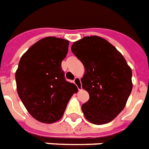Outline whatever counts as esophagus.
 <instances>
[{"label":"esophagus","instance_id":"obj_1","mask_svg":"<svg viewBox=\"0 0 149 149\" xmlns=\"http://www.w3.org/2000/svg\"><path fill=\"white\" fill-rule=\"evenodd\" d=\"M74 84L75 85L77 86V88H78V90L79 91H80L81 90V83H80V79H79V77H76L74 79Z\"/></svg>","mask_w":149,"mask_h":149}]
</instances>
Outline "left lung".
<instances>
[{"instance_id":"1","label":"left lung","mask_w":149,"mask_h":149,"mask_svg":"<svg viewBox=\"0 0 149 149\" xmlns=\"http://www.w3.org/2000/svg\"><path fill=\"white\" fill-rule=\"evenodd\" d=\"M72 53L84 65L82 88L89 100L81 106L89 122L102 125L111 122L124 109L132 91V71L122 54L97 36L74 42Z\"/></svg>"}]
</instances>
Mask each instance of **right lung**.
Segmentation results:
<instances>
[{"label":"right lung","instance_id":"right-lung-1","mask_svg":"<svg viewBox=\"0 0 149 149\" xmlns=\"http://www.w3.org/2000/svg\"><path fill=\"white\" fill-rule=\"evenodd\" d=\"M70 41L54 37L40 40L23 54L15 72L17 92L29 114L53 123L62 117L77 86L65 79L62 62Z\"/></svg>","mask_w":149,"mask_h":149}]
</instances>
